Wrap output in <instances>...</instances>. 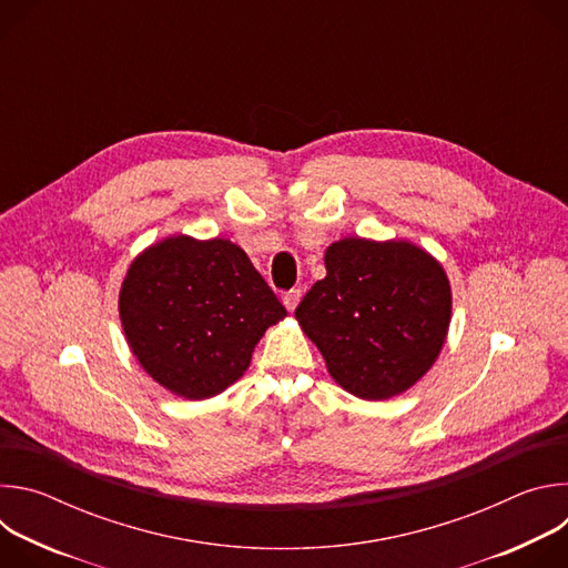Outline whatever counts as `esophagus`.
Returning a JSON list of instances; mask_svg holds the SVG:
<instances>
[{
	"label": "esophagus",
	"mask_w": 568,
	"mask_h": 568,
	"mask_svg": "<svg viewBox=\"0 0 568 568\" xmlns=\"http://www.w3.org/2000/svg\"><path fill=\"white\" fill-rule=\"evenodd\" d=\"M301 301V290H290L285 296H283V305L287 307V312H294L296 305Z\"/></svg>",
	"instance_id": "obj_1"
}]
</instances>
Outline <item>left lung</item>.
<instances>
[{
	"mask_svg": "<svg viewBox=\"0 0 568 568\" xmlns=\"http://www.w3.org/2000/svg\"><path fill=\"white\" fill-rule=\"evenodd\" d=\"M326 278L294 316L331 377L362 399L407 393L438 359L452 321L443 265L409 240L342 237L326 250Z\"/></svg>",
	"mask_w": 568,
	"mask_h": 568,
	"instance_id": "8db88e82",
	"label": "left lung"
}]
</instances>
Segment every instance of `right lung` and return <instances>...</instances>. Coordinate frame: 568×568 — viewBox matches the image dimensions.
Wrapping results in <instances>:
<instances>
[{
  "instance_id": "add662e5",
  "label": "right lung",
  "mask_w": 568,
  "mask_h": 568,
  "mask_svg": "<svg viewBox=\"0 0 568 568\" xmlns=\"http://www.w3.org/2000/svg\"><path fill=\"white\" fill-rule=\"evenodd\" d=\"M119 316L132 355L156 384L206 399L245 375L256 344L287 312L235 242L180 233L130 263Z\"/></svg>"
}]
</instances>
